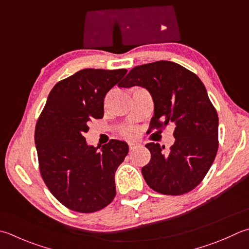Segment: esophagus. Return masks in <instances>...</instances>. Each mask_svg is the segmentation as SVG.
<instances>
[{
    "label": "esophagus",
    "instance_id": "1",
    "mask_svg": "<svg viewBox=\"0 0 249 249\" xmlns=\"http://www.w3.org/2000/svg\"><path fill=\"white\" fill-rule=\"evenodd\" d=\"M138 146H139V144H138V143H134V142H130V143H129V148H130V151H132V149L137 148Z\"/></svg>",
    "mask_w": 249,
    "mask_h": 249
}]
</instances>
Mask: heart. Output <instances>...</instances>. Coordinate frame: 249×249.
<instances>
[{"label":"heart","mask_w":249,"mask_h":249,"mask_svg":"<svg viewBox=\"0 0 249 249\" xmlns=\"http://www.w3.org/2000/svg\"><path fill=\"white\" fill-rule=\"evenodd\" d=\"M121 132H123V134L125 135V137L134 138L135 135L138 134V130L135 129L134 126H124V128L121 130Z\"/></svg>","instance_id":"heart-1"}]
</instances>
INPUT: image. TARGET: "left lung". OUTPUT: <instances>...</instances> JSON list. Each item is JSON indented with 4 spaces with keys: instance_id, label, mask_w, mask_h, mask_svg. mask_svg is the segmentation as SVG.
I'll return each mask as SVG.
<instances>
[{
    "instance_id": "left-lung-1",
    "label": "left lung",
    "mask_w": 249,
    "mask_h": 249,
    "mask_svg": "<svg viewBox=\"0 0 249 249\" xmlns=\"http://www.w3.org/2000/svg\"><path fill=\"white\" fill-rule=\"evenodd\" d=\"M142 87L154 102L152 128L173 124L175 144L168 153L147 143L151 160L142 168L147 185L166 195L185 194L197 186L218 151V115L204 83L181 65L159 60L132 68L120 88Z\"/></svg>"
}]
</instances>
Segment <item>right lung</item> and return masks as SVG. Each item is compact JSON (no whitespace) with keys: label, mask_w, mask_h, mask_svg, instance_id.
<instances>
[{"label":"right lung","mask_w":249,"mask_h":249,"mask_svg":"<svg viewBox=\"0 0 249 249\" xmlns=\"http://www.w3.org/2000/svg\"><path fill=\"white\" fill-rule=\"evenodd\" d=\"M125 73L126 69L87 68L57 82L36 123L41 176L56 199L73 212H97L116 196L115 173L128 144L111 140L94 147L84 133L90 121L103 118L106 93Z\"/></svg>","instance_id":"right-lung-1"}]
</instances>
